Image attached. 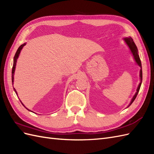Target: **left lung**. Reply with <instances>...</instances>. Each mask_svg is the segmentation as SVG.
<instances>
[{
    "label": "left lung",
    "instance_id": "left-lung-1",
    "mask_svg": "<svg viewBox=\"0 0 154 154\" xmlns=\"http://www.w3.org/2000/svg\"><path fill=\"white\" fill-rule=\"evenodd\" d=\"M125 41L126 42V43L127 44V45L128 46V47L130 48V50H131V53H132V54L134 55V57L136 61V63H137L138 64V65L140 67V82L139 83V85L138 86V88L137 89V92H136L135 95L133 97L132 99H131V101L130 103V104H129L130 106V105L131 104V103H132L134 100L135 99L136 97H137L138 93H139V91L140 90V85H141V83H142V79H143V72H142V66H141V62H140V58H139V56L138 55V50H137V46H136V45H135V43L133 41V39L131 38V37H129V38H125Z\"/></svg>",
    "mask_w": 154,
    "mask_h": 154
}]
</instances>
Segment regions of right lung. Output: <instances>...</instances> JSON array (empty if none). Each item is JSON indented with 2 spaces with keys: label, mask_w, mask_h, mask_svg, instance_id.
Segmentation results:
<instances>
[{
  "label": "right lung",
  "mask_w": 154,
  "mask_h": 154,
  "mask_svg": "<svg viewBox=\"0 0 154 154\" xmlns=\"http://www.w3.org/2000/svg\"><path fill=\"white\" fill-rule=\"evenodd\" d=\"M26 45V44L24 43V44H23V45H22L20 46H19V48H18V50H17V52H16V54H15V57H14V65H13V68H12V72H11V79H12V82H14V72H15V66H16V63H17V59H18V57H19V54L20 53V51H21V50L23 49V48L24 46ZM14 91H15V93H16V94H17V91L15 90V88H14ZM23 104V103H22ZM23 105L24 106V104H23ZM25 107V106H24ZM26 108V107H25ZM27 109H28V108H26ZM29 111H30L29 109H28Z\"/></svg>",
  "instance_id": "1"
}]
</instances>
